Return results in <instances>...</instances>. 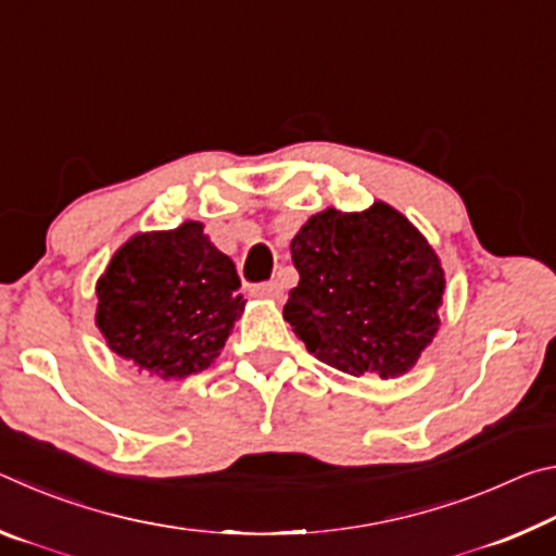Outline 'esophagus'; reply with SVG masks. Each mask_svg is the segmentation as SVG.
Listing matches in <instances>:
<instances>
[{
  "instance_id": "1",
  "label": "esophagus",
  "mask_w": 556,
  "mask_h": 556,
  "mask_svg": "<svg viewBox=\"0 0 556 556\" xmlns=\"http://www.w3.org/2000/svg\"><path fill=\"white\" fill-rule=\"evenodd\" d=\"M252 291H255L257 296H265V299H279L281 294H285V289H281V285L277 279L271 281H262V285H255L252 287Z\"/></svg>"
}]
</instances>
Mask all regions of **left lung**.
<instances>
[{
    "instance_id": "8db88e82",
    "label": "left lung",
    "mask_w": 556,
    "mask_h": 556,
    "mask_svg": "<svg viewBox=\"0 0 556 556\" xmlns=\"http://www.w3.org/2000/svg\"><path fill=\"white\" fill-rule=\"evenodd\" d=\"M299 285L285 318L318 361L382 380L407 372L439 328L446 279L419 230L390 205L328 208L291 240Z\"/></svg>"
}]
</instances>
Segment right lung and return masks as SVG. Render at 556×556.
I'll list each match as a JSON object with an SVG mask.
<instances>
[{"mask_svg": "<svg viewBox=\"0 0 556 556\" xmlns=\"http://www.w3.org/2000/svg\"><path fill=\"white\" fill-rule=\"evenodd\" d=\"M232 260L188 220L135 235L98 281V326L117 355L159 378L215 363L244 299Z\"/></svg>", "mask_w": 556, "mask_h": 556, "instance_id": "1", "label": "right lung"}]
</instances>
